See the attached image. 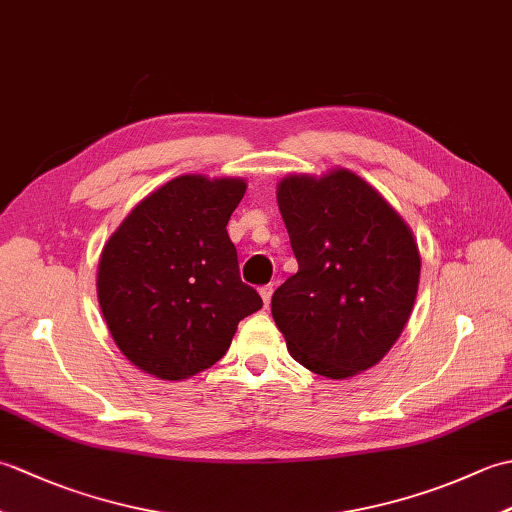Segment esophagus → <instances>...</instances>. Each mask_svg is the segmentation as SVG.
<instances>
[{"label":"esophagus","mask_w":512,"mask_h":512,"mask_svg":"<svg viewBox=\"0 0 512 512\" xmlns=\"http://www.w3.org/2000/svg\"><path fill=\"white\" fill-rule=\"evenodd\" d=\"M273 284H268V286H262L259 288V295H262V299H264V308H268L270 306V299H273Z\"/></svg>","instance_id":"obj_1"}]
</instances>
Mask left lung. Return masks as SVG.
<instances>
[{
    "mask_svg": "<svg viewBox=\"0 0 512 512\" xmlns=\"http://www.w3.org/2000/svg\"><path fill=\"white\" fill-rule=\"evenodd\" d=\"M277 202L299 264L270 303L290 356L328 378L376 365L418 295L420 253L409 226L347 169L284 178Z\"/></svg>",
    "mask_w": 512,
    "mask_h": 512,
    "instance_id": "obj_1",
    "label": "left lung"
}]
</instances>
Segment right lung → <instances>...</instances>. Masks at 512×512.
Returning a JSON list of instances; mask_svg holds the SVG:
<instances>
[{"instance_id":"1","label":"right lung","mask_w":512,"mask_h":512,"mask_svg":"<svg viewBox=\"0 0 512 512\" xmlns=\"http://www.w3.org/2000/svg\"><path fill=\"white\" fill-rule=\"evenodd\" d=\"M246 182L180 176L140 202L105 244L99 303L143 372L182 380L226 354L237 323L264 306L239 279L226 224Z\"/></svg>"}]
</instances>
